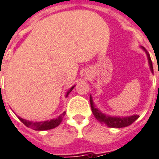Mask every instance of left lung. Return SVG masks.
<instances>
[{
  "label": "left lung",
  "mask_w": 159,
  "mask_h": 159,
  "mask_svg": "<svg viewBox=\"0 0 159 159\" xmlns=\"http://www.w3.org/2000/svg\"><path fill=\"white\" fill-rule=\"evenodd\" d=\"M147 57H148V61H149V65H150L151 70L153 72V67H152V62L150 58L149 53L147 52ZM90 105H91V108H92V112H93V116L95 117L99 122L102 124H105L106 126L110 127V128H123V127H127L130 125L131 123H133L135 120L139 117V115H133L130 117H109L107 115H104L102 112H100V111L94 108L93 104V100L90 98Z\"/></svg>",
  "instance_id": "obj_1"
}]
</instances>
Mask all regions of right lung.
<instances>
[{
  "label": "right lung",
  "instance_id": "1",
  "mask_svg": "<svg viewBox=\"0 0 159 159\" xmlns=\"http://www.w3.org/2000/svg\"><path fill=\"white\" fill-rule=\"evenodd\" d=\"M74 87H71L70 90L67 92L66 93V97L68 96V94H69L70 92H71V90L74 89ZM66 115V111L62 113L59 117H57L55 119H52L50 120V121H44V122H30V121H28V120L25 119H23L21 117H19V119L22 122L25 126H27L28 128H30V129H32L34 130H48V129H54L57 126H59L60 123L62 122V119L64 116Z\"/></svg>",
  "mask_w": 159,
  "mask_h": 159
}]
</instances>
